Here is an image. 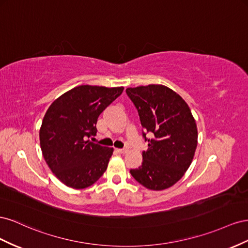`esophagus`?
Returning <instances> with one entry per match:
<instances>
[{
	"instance_id": "esophagus-1",
	"label": "esophagus",
	"mask_w": 248,
	"mask_h": 248,
	"mask_svg": "<svg viewBox=\"0 0 248 248\" xmlns=\"http://www.w3.org/2000/svg\"><path fill=\"white\" fill-rule=\"evenodd\" d=\"M115 151L117 152V153H119V154H124V153H126V148H115Z\"/></svg>"
}]
</instances>
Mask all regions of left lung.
<instances>
[{"instance_id": "1", "label": "left lung", "mask_w": 248, "mask_h": 248, "mask_svg": "<svg viewBox=\"0 0 248 248\" xmlns=\"http://www.w3.org/2000/svg\"><path fill=\"white\" fill-rule=\"evenodd\" d=\"M125 93L138 111L148 145L142 165L130 172L147 189L171 187L185 174L197 146V128L189 106L163 85L126 88Z\"/></svg>"}]
</instances>
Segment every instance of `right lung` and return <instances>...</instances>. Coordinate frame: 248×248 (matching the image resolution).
<instances>
[{
	"label": "right lung",
	"mask_w": 248,
	"mask_h": 248,
	"mask_svg": "<svg viewBox=\"0 0 248 248\" xmlns=\"http://www.w3.org/2000/svg\"><path fill=\"white\" fill-rule=\"evenodd\" d=\"M124 87L81 85L49 106L39 131L40 147L49 169L74 189L94 184L107 169L113 148L91 142L101 113Z\"/></svg>",
	"instance_id": "1"
}]
</instances>
